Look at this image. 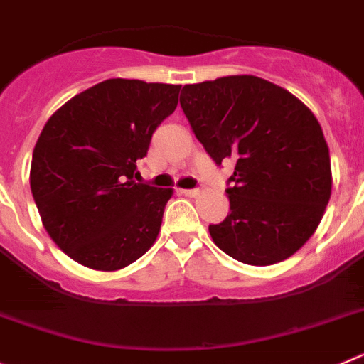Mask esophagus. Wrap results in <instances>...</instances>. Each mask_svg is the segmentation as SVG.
<instances>
[{"instance_id":"1","label":"esophagus","mask_w":364,"mask_h":364,"mask_svg":"<svg viewBox=\"0 0 364 364\" xmlns=\"http://www.w3.org/2000/svg\"><path fill=\"white\" fill-rule=\"evenodd\" d=\"M180 193L186 196H189V198H193V196L198 195V189H180Z\"/></svg>"}]
</instances>
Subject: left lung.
<instances>
[{"label":"left lung","mask_w":364,"mask_h":364,"mask_svg":"<svg viewBox=\"0 0 364 364\" xmlns=\"http://www.w3.org/2000/svg\"><path fill=\"white\" fill-rule=\"evenodd\" d=\"M180 106L208 155L235 162L231 213L213 242L247 265H272L314 235L332 191L328 146L314 113L255 75L186 85Z\"/></svg>","instance_id":"8db88e82"}]
</instances>
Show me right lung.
Wrapping results in <instances>:
<instances>
[{
	"mask_svg": "<svg viewBox=\"0 0 364 364\" xmlns=\"http://www.w3.org/2000/svg\"><path fill=\"white\" fill-rule=\"evenodd\" d=\"M180 85L108 79L70 99L36 142L30 189L50 238L95 271L141 258L173 189L135 182L136 160L178 105Z\"/></svg>",
	"mask_w": 364,
	"mask_h": 364,
	"instance_id": "add662e5",
	"label": "right lung"
}]
</instances>
